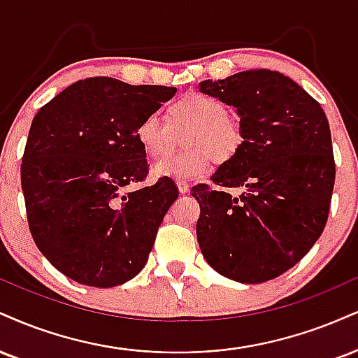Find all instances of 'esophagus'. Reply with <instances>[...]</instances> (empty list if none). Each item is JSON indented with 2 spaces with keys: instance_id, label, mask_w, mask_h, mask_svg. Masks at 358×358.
I'll return each instance as SVG.
<instances>
[{
  "instance_id": "34e87169",
  "label": "esophagus",
  "mask_w": 358,
  "mask_h": 358,
  "mask_svg": "<svg viewBox=\"0 0 358 358\" xmlns=\"http://www.w3.org/2000/svg\"><path fill=\"white\" fill-rule=\"evenodd\" d=\"M176 187H178V192L182 193V195L190 192V185H188L187 182H176Z\"/></svg>"
}]
</instances>
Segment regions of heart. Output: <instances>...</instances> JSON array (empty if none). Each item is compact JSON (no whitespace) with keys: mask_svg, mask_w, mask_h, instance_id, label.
<instances>
[{"mask_svg":"<svg viewBox=\"0 0 358 358\" xmlns=\"http://www.w3.org/2000/svg\"><path fill=\"white\" fill-rule=\"evenodd\" d=\"M230 110L218 98L205 93H187L166 108V122L158 115H146L135 128L136 141L150 158L165 157L175 148L176 136L185 135L188 152L173 155L153 166V175L170 180H195L212 166V160L227 163L243 141L240 127Z\"/></svg>","mask_w":358,"mask_h":358,"instance_id":"b5f03b06","label":"heart"}]
</instances>
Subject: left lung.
<instances>
[{"label":"left lung","instance_id":"8db88e82","mask_svg":"<svg viewBox=\"0 0 358 358\" xmlns=\"http://www.w3.org/2000/svg\"><path fill=\"white\" fill-rule=\"evenodd\" d=\"M200 92L235 106L243 141L198 185L196 238L223 277L262 283L299 264L324 231L335 182L327 116L294 80L248 70L201 81ZM242 189V196H234Z\"/></svg>","mask_w":358,"mask_h":358}]
</instances>
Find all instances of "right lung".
Instances as JSON below:
<instances>
[{
  "label": "right lung",
  "instance_id": "1",
  "mask_svg": "<svg viewBox=\"0 0 358 358\" xmlns=\"http://www.w3.org/2000/svg\"><path fill=\"white\" fill-rule=\"evenodd\" d=\"M176 88L96 76L76 81L33 118L21 188L33 240L56 270L110 288L141 272L178 198L173 180L124 193L148 175L135 128Z\"/></svg>",
  "mask_w": 358,
  "mask_h": 358
}]
</instances>
